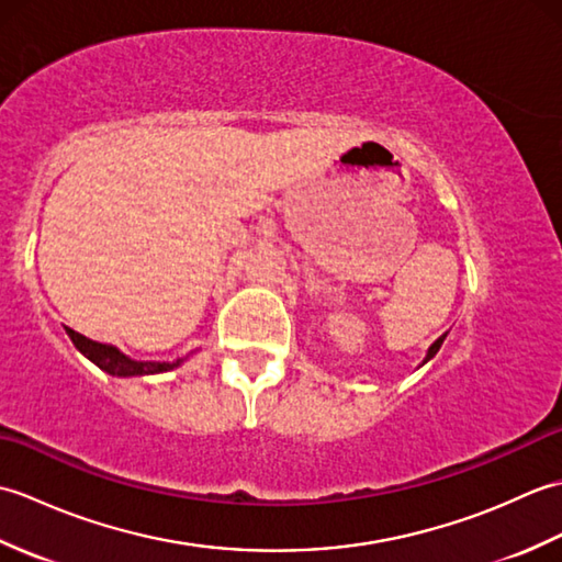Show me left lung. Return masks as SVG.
<instances>
[{
	"mask_svg": "<svg viewBox=\"0 0 562 562\" xmlns=\"http://www.w3.org/2000/svg\"><path fill=\"white\" fill-rule=\"evenodd\" d=\"M441 340H445V336H441L439 340H435V345H432V348H429V352H427V360H429V357H435V355H437V350L441 348Z\"/></svg>",
	"mask_w": 562,
	"mask_h": 562,
	"instance_id": "left-lung-1",
	"label": "left lung"
}]
</instances>
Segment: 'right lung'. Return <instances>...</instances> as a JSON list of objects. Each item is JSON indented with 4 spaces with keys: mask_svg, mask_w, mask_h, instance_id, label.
<instances>
[{
    "mask_svg": "<svg viewBox=\"0 0 562 562\" xmlns=\"http://www.w3.org/2000/svg\"><path fill=\"white\" fill-rule=\"evenodd\" d=\"M67 336L75 342V348L83 355L89 357V360L101 367L103 372H109L113 376H145V374H159V372H169V369L178 367L183 360H176V362H135L125 357L121 350L111 348V345H101L97 340H89L83 338L81 333L67 328Z\"/></svg>",
    "mask_w": 562,
    "mask_h": 562,
    "instance_id": "right-lung-1",
    "label": "right lung"
}]
</instances>
